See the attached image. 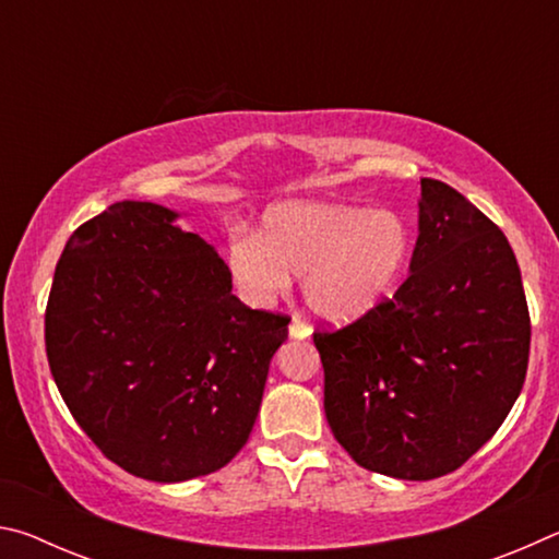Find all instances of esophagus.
<instances>
[{
	"instance_id": "34e87169",
	"label": "esophagus",
	"mask_w": 559,
	"mask_h": 559,
	"mask_svg": "<svg viewBox=\"0 0 559 559\" xmlns=\"http://www.w3.org/2000/svg\"><path fill=\"white\" fill-rule=\"evenodd\" d=\"M288 335H290L293 340H306V337L313 335V330H310L306 323H302V320L293 318L290 325H288Z\"/></svg>"
}]
</instances>
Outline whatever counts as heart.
<instances>
[{
  "mask_svg": "<svg viewBox=\"0 0 559 559\" xmlns=\"http://www.w3.org/2000/svg\"><path fill=\"white\" fill-rule=\"evenodd\" d=\"M414 257V229L400 212L340 202H283L263 212L257 234L236 229L226 269L253 308L276 302L300 273V293L333 325L370 316L400 288Z\"/></svg>",
  "mask_w": 559,
  "mask_h": 559,
  "instance_id": "heart-1",
  "label": "heart"
}]
</instances>
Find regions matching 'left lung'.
I'll return each instance as SVG.
<instances>
[{"label":"left lung","mask_w":559,"mask_h":559,"mask_svg":"<svg viewBox=\"0 0 559 559\" xmlns=\"http://www.w3.org/2000/svg\"><path fill=\"white\" fill-rule=\"evenodd\" d=\"M313 340L340 447L382 476H447L523 390L530 316L515 253L466 197L421 179L409 276L370 316Z\"/></svg>","instance_id":"obj_1"}]
</instances>
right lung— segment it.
Wrapping results in <instances>:
<instances>
[{
	"label": "right lung",
	"instance_id": "add662e5",
	"mask_svg": "<svg viewBox=\"0 0 559 559\" xmlns=\"http://www.w3.org/2000/svg\"><path fill=\"white\" fill-rule=\"evenodd\" d=\"M182 212L118 202L71 234L46 306L66 406L132 476L179 484L249 439L288 318L251 310Z\"/></svg>",
	"mask_w": 559,
	"mask_h": 559
}]
</instances>
